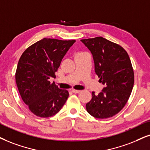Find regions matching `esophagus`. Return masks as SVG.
I'll return each mask as SVG.
<instances>
[{"mask_svg":"<svg viewBox=\"0 0 150 150\" xmlns=\"http://www.w3.org/2000/svg\"><path fill=\"white\" fill-rule=\"evenodd\" d=\"M72 92H73V93H79L80 92V91H79V90H72Z\"/></svg>","mask_w":150,"mask_h":150,"instance_id":"esophagus-1","label":"esophagus"}]
</instances>
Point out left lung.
Segmentation results:
<instances>
[{
	"label": "left lung",
	"instance_id": "obj_1",
	"mask_svg": "<svg viewBox=\"0 0 150 150\" xmlns=\"http://www.w3.org/2000/svg\"><path fill=\"white\" fill-rule=\"evenodd\" d=\"M81 41L91 52L95 72L105 85L98 96L92 92L87 111L96 118L112 117L125 107L133 89L134 73L129 57L120 45L102 37Z\"/></svg>",
	"mask_w": 150,
	"mask_h": 150
}]
</instances>
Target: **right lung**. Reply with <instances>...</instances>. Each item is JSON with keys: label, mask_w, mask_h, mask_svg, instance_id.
Segmentation results:
<instances>
[{"label": "right lung", "mask_w": 150, "mask_h": 150, "mask_svg": "<svg viewBox=\"0 0 150 150\" xmlns=\"http://www.w3.org/2000/svg\"><path fill=\"white\" fill-rule=\"evenodd\" d=\"M75 40L44 39L26 49L18 61L16 82L23 101L34 114L41 117L55 115L69 98L50 79L55 77L64 55Z\"/></svg>", "instance_id": "obj_1"}]
</instances>
